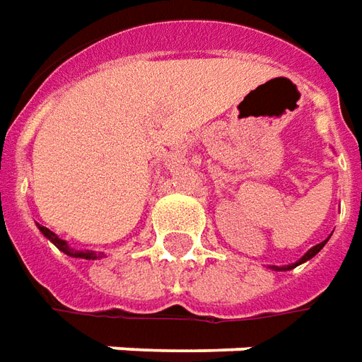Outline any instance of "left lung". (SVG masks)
Instances as JSON below:
<instances>
[{
    "label": "left lung",
    "instance_id": "1",
    "mask_svg": "<svg viewBox=\"0 0 362 362\" xmlns=\"http://www.w3.org/2000/svg\"><path fill=\"white\" fill-rule=\"evenodd\" d=\"M327 241H329V237H327L325 241H321V243H319V245H315V247H311V249H309L307 253H305V255H303V257H300V259H299V261H297V263H291V265H285V267L271 265V269H273V271H291V269H295V267H299L300 263H307L309 259H313L315 255H317V253H319V251H321L322 247L327 245Z\"/></svg>",
    "mask_w": 362,
    "mask_h": 362
}]
</instances>
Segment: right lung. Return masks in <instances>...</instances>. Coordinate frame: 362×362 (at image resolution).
I'll return each mask as SVG.
<instances>
[{
  "label": "right lung",
  "mask_w": 362,
  "mask_h": 362,
  "mask_svg": "<svg viewBox=\"0 0 362 362\" xmlns=\"http://www.w3.org/2000/svg\"><path fill=\"white\" fill-rule=\"evenodd\" d=\"M37 229L41 231V235L45 237V239H49L51 243L55 245L62 253H65L67 257H74V259H87V261H95V259H101L103 253H97V251H89V249H83V251H77V249H71L67 241H63L62 237H57L55 233L49 231L47 227H43V225H37Z\"/></svg>",
  "instance_id": "add662e5"
}]
</instances>
